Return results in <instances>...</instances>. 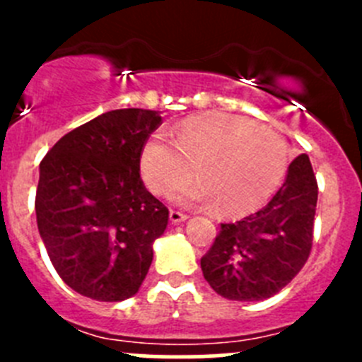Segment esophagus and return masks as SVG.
Here are the masks:
<instances>
[{
    "label": "esophagus",
    "instance_id": "34e87169",
    "mask_svg": "<svg viewBox=\"0 0 362 362\" xmlns=\"http://www.w3.org/2000/svg\"><path fill=\"white\" fill-rule=\"evenodd\" d=\"M189 218L187 214H182L178 210H171L170 211V221L171 224H180V222H185Z\"/></svg>",
    "mask_w": 362,
    "mask_h": 362
}]
</instances>
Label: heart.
<instances>
[{
    "instance_id": "b5f03b06",
    "label": "heart",
    "mask_w": 362,
    "mask_h": 362,
    "mask_svg": "<svg viewBox=\"0 0 362 362\" xmlns=\"http://www.w3.org/2000/svg\"><path fill=\"white\" fill-rule=\"evenodd\" d=\"M156 131L140 151V173L152 192L170 196L194 164L202 175L178 189L175 202L191 208L222 203L229 215L262 206L279 187L287 166L282 138L245 117L211 112L171 129Z\"/></svg>"
}]
</instances>
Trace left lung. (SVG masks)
Wrapping results in <instances>:
<instances>
[{
	"label": "left lung",
	"instance_id": "1",
	"mask_svg": "<svg viewBox=\"0 0 362 362\" xmlns=\"http://www.w3.org/2000/svg\"><path fill=\"white\" fill-rule=\"evenodd\" d=\"M317 180L308 156H298L272 202L242 221L221 224L202 257L211 289L233 301H261L301 272L312 250Z\"/></svg>",
	"mask_w": 362,
	"mask_h": 362
}]
</instances>
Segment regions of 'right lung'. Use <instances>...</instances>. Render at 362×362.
<instances>
[{"mask_svg": "<svg viewBox=\"0 0 362 362\" xmlns=\"http://www.w3.org/2000/svg\"><path fill=\"white\" fill-rule=\"evenodd\" d=\"M160 112L120 108L64 134L40 163L36 222L68 287L96 301L138 293L168 226L140 177L144 141Z\"/></svg>", "mask_w": 362, "mask_h": 362, "instance_id": "1", "label": "right lung"}]
</instances>
